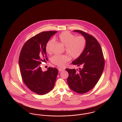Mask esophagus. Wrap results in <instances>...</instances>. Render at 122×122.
<instances>
[{
	"mask_svg": "<svg viewBox=\"0 0 122 122\" xmlns=\"http://www.w3.org/2000/svg\"><path fill=\"white\" fill-rule=\"evenodd\" d=\"M58 70L59 72H61V71H63L64 70V69H62V68H58Z\"/></svg>",
	"mask_w": 122,
	"mask_h": 122,
	"instance_id": "obj_1",
	"label": "esophagus"
}]
</instances>
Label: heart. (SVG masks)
I'll return each mask as SVG.
<instances>
[{
  "instance_id": "obj_1",
  "label": "heart",
  "mask_w": 122,
  "mask_h": 122,
  "mask_svg": "<svg viewBox=\"0 0 122 122\" xmlns=\"http://www.w3.org/2000/svg\"><path fill=\"white\" fill-rule=\"evenodd\" d=\"M58 38L64 45L66 46V51L72 58H78L84 52L86 46V41L83 36H78L65 31L60 33ZM54 39H51L46 43V50L50 53L51 51V46L54 42ZM70 57L67 55L55 54L51 58L52 63L58 66L63 67L69 61Z\"/></svg>"
}]
</instances>
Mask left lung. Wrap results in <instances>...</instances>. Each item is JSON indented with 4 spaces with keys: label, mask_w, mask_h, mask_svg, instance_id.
Here are the masks:
<instances>
[{
    "label": "left lung",
    "mask_w": 122,
    "mask_h": 122,
    "mask_svg": "<svg viewBox=\"0 0 122 122\" xmlns=\"http://www.w3.org/2000/svg\"><path fill=\"white\" fill-rule=\"evenodd\" d=\"M73 31L83 36L86 44L81 56L72 62L81 68L78 71L66 69L69 73L67 82L72 91L84 94L91 90L98 82L104 68V58L101 46L94 36L80 30Z\"/></svg>",
    "instance_id": "1"
}]
</instances>
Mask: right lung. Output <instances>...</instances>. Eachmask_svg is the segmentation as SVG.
<instances>
[{
	"label": "right lung",
	"mask_w": 122,
	"mask_h": 122,
	"mask_svg": "<svg viewBox=\"0 0 122 122\" xmlns=\"http://www.w3.org/2000/svg\"><path fill=\"white\" fill-rule=\"evenodd\" d=\"M57 31L41 32L27 41L20 52L19 64L24 83L30 90L38 95L48 93L53 88L58 70L49 67L43 72L40 64L46 60V45Z\"/></svg>",
	"instance_id": "1"
}]
</instances>
